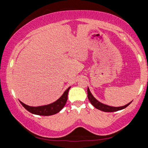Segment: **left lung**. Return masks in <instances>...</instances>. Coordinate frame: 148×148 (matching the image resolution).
<instances>
[{
  "instance_id": "left-lung-1",
  "label": "left lung",
  "mask_w": 148,
  "mask_h": 148,
  "mask_svg": "<svg viewBox=\"0 0 148 148\" xmlns=\"http://www.w3.org/2000/svg\"><path fill=\"white\" fill-rule=\"evenodd\" d=\"M87 97H88V99L89 100V101L92 104V106L96 108L99 109L100 110H101V111H103L105 112H116V111H118V110H121L129 106V105L131 103V102H129V104H127L126 105H125L123 106H120V107H113V106H108V105L106 104H104L101 103V102H99L95 98V97L92 96V94L91 93V92H90V90L89 89V87L87 88Z\"/></svg>"
}]
</instances>
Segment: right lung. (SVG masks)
Here are the masks:
<instances>
[{"label": "right lung", "mask_w": 148, "mask_h": 148, "mask_svg": "<svg viewBox=\"0 0 148 148\" xmlns=\"http://www.w3.org/2000/svg\"><path fill=\"white\" fill-rule=\"evenodd\" d=\"M70 88H71V87H69V88L64 92L63 95H62L57 101L48 105L33 107L29 106L28 105L25 104L21 101L19 102L20 103L22 104V106H23L27 111H29L32 114L39 115V116H51V115H54L58 113L59 112L61 111L62 109V108L64 106V105L67 101V99H68V93Z\"/></svg>", "instance_id": "right-lung-1"}]
</instances>
